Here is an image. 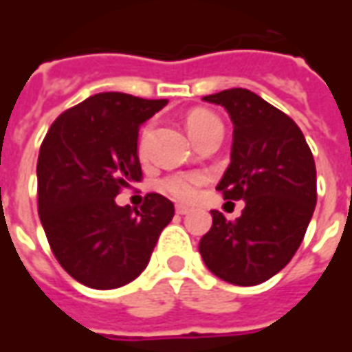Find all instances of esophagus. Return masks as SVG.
<instances>
[{"mask_svg": "<svg viewBox=\"0 0 352 352\" xmlns=\"http://www.w3.org/2000/svg\"><path fill=\"white\" fill-rule=\"evenodd\" d=\"M175 211L179 214H188V213H190V209H188V207H186V206H177Z\"/></svg>", "mask_w": 352, "mask_h": 352, "instance_id": "1", "label": "esophagus"}]
</instances>
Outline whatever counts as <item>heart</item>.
Segmentation results:
<instances>
[{
    "mask_svg": "<svg viewBox=\"0 0 352 352\" xmlns=\"http://www.w3.org/2000/svg\"><path fill=\"white\" fill-rule=\"evenodd\" d=\"M186 128L188 133L192 135L194 141H198L201 135H206L213 130H222L219 118L207 111H194L186 118ZM206 181V177L201 173H175L164 179L162 188L169 192L173 198L181 199V201H192L198 194V186Z\"/></svg>",
    "mask_w": 352,
    "mask_h": 352,
    "instance_id": "b5f03b06",
    "label": "heart"
}]
</instances>
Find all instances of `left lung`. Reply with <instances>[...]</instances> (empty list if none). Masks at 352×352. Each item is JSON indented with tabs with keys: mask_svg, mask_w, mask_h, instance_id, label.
<instances>
[{
	"mask_svg": "<svg viewBox=\"0 0 352 352\" xmlns=\"http://www.w3.org/2000/svg\"><path fill=\"white\" fill-rule=\"evenodd\" d=\"M234 124L230 166L217 190L243 199L239 219L211 211L213 226L199 241L207 270L252 287L279 273L302 243L317 204V169L298 124L247 88L206 96Z\"/></svg>",
	"mask_w": 352,
	"mask_h": 352,
	"instance_id": "obj_1",
	"label": "left lung"
}]
</instances>
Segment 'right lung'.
I'll return each mask as SVG.
<instances>
[{"label":"right lung","mask_w":352,"mask_h":352,"mask_svg":"<svg viewBox=\"0 0 352 352\" xmlns=\"http://www.w3.org/2000/svg\"><path fill=\"white\" fill-rule=\"evenodd\" d=\"M168 105L101 92L52 122L37 160V204L54 256L73 279L111 290L139 277L175 207L146 194L141 209L116 206L120 188L141 181L139 126Z\"/></svg>","instance_id":"1"}]
</instances>
